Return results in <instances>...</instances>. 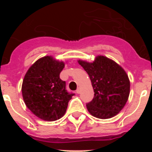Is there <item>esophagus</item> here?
<instances>
[{"instance_id":"1","label":"esophagus","mask_w":152,"mask_h":152,"mask_svg":"<svg viewBox=\"0 0 152 152\" xmlns=\"http://www.w3.org/2000/svg\"><path fill=\"white\" fill-rule=\"evenodd\" d=\"M76 93H77V94H80V88H77V91H76Z\"/></svg>"}]
</instances>
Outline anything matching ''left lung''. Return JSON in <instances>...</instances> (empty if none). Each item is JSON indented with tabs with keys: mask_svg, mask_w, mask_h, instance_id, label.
<instances>
[{
	"mask_svg": "<svg viewBox=\"0 0 152 152\" xmlns=\"http://www.w3.org/2000/svg\"><path fill=\"white\" fill-rule=\"evenodd\" d=\"M78 63L89 75L94 91L93 100L86 105L90 113L103 119L117 115L129 95V79L124 69L103 56H96L94 62Z\"/></svg>",
	"mask_w": 152,
	"mask_h": 152,
	"instance_id": "obj_1",
	"label": "left lung"
}]
</instances>
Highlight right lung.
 <instances>
[{"mask_svg": "<svg viewBox=\"0 0 152 152\" xmlns=\"http://www.w3.org/2000/svg\"><path fill=\"white\" fill-rule=\"evenodd\" d=\"M63 61L45 56L36 61L25 75L22 94L25 104L35 116L45 121H55L66 112L75 94L68 93L66 83L60 79Z\"/></svg>", "mask_w": 152, "mask_h": 152, "instance_id": "right-lung-1", "label": "right lung"}]
</instances>
